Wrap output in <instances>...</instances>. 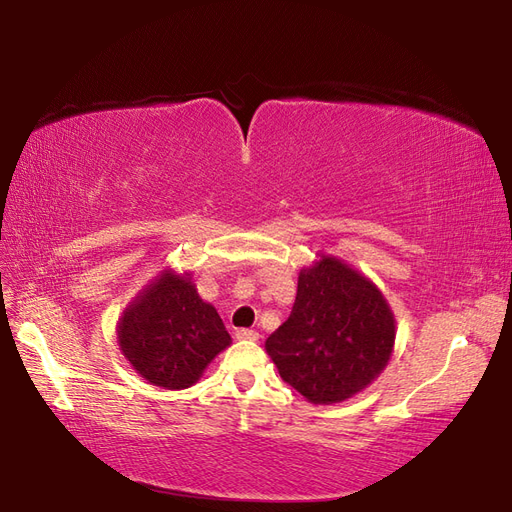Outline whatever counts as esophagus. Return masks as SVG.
<instances>
[{
    "mask_svg": "<svg viewBox=\"0 0 512 512\" xmlns=\"http://www.w3.org/2000/svg\"><path fill=\"white\" fill-rule=\"evenodd\" d=\"M235 337L239 339V342H256L258 333L252 331V329H239V331L235 333Z\"/></svg>",
    "mask_w": 512,
    "mask_h": 512,
    "instance_id": "34e87169",
    "label": "esophagus"
}]
</instances>
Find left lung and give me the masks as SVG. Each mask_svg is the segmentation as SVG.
<instances>
[{
	"mask_svg": "<svg viewBox=\"0 0 512 512\" xmlns=\"http://www.w3.org/2000/svg\"><path fill=\"white\" fill-rule=\"evenodd\" d=\"M397 322L382 290L346 260L318 254L299 271L292 312L265 350L309 404L331 406L365 391L395 350Z\"/></svg>",
	"mask_w": 512,
	"mask_h": 512,
	"instance_id": "8db88e82",
	"label": "left lung"
}]
</instances>
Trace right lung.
I'll use <instances>...</instances> for the list:
<instances>
[{"label":"right lung","mask_w":512,"mask_h":512,"mask_svg":"<svg viewBox=\"0 0 512 512\" xmlns=\"http://www.w3.org/2000/svg\"><path fill=\"white\" fill-rule=\"evenodd\" d=\"M115 333L136 374L168 391L196 384L232 344L218 309L198 294L192 273L170 267L123 307Z\"/></svg>","instance_id":"right-lung-1"}]
</instances>
